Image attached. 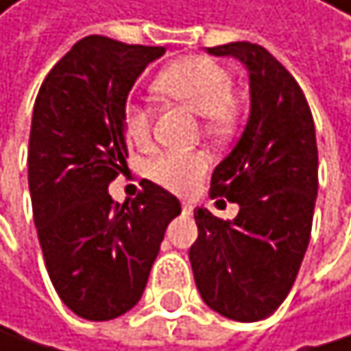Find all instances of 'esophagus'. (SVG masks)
Masks as SVG:
<instances>
[{
  "label": "esophagus",
  "instance_id": "34e87169",
  "mask_svg": "<svg viewBox=\"0 0 351 351\" xmlns=\"http://www.w3.org/2000/svg\"><path fill=\"white\" fill-rule=\"evenodd\" d=\"M191 213H193L191 202H183V215H191Z\"/></svg>",
  "mask_w": 351,
  "mask_h": 351
}]
</instances>
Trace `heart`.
Wrapping results in <instances>:
<instances>
[{
  "label": "heart",
  "mask_w": 351,
  "mask_h": 351,
  "mask_svg": "<svg viewBox=\"0 0 351 351\" xmlns=\"http://www.w3.org/2000/svg\"><path fill=\"white\" fill-rule=\"evenodd\" d=\"M158 90L166 97L185 103L202 115L208 132L221 134L234 119V77L225 66L208 56H185L170 62L158 75ZM128 136L143 145L152 136V111L138 101H128L122 111ZM210 166V158L202 149H174L158 156L149 164V177L177 193L189 191Z\"/></svg>",
  "instance_id": "heart-1"
}]
</instances>
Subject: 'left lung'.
<instances>
[{"label":"left lung","mask_w":351,"mask_h":351,"mask_svg":"<svg viewBox=\"0 0 351 351\" xmlns=\"http://www.w3.org/2000/svg\"><path fill=\"white\" fill-rule=\"evenodd\" d=\"M208 52L244 62L250 115L210 179V197L236 202L240 213L223 221L197 208L189 261L210 309L257 322L287 299L309 244L318 193L316 128L301 86L263 46L232 42Z\"/></svg>","instance_id":"obj_1"}]
</instances>
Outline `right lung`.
Segmentation results:
<instances>
[{
  "label": "right lung",
  "instance_id": "1",
  "mask_svg": "<svg viewBox=\"0 0 351 351\" xmlns=\"http://www.w3.org/2000/svg\"><path fill=\"white\" fill-rule=\"evenodd\" d=\"M164 52L88 35L35 99L29 191L37 238L58 297L86 320H113L138 303L166 227L181 215L179 199L147 179L130 204L107 191L128 158V92Z\"/></svg>",
  "mask_w": 351,
  "mask_h": 351
}]
</instances>
